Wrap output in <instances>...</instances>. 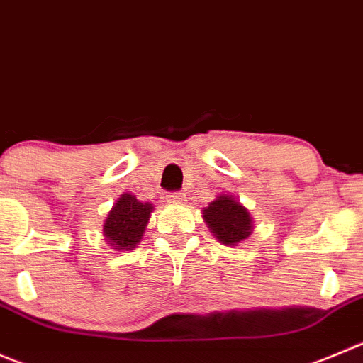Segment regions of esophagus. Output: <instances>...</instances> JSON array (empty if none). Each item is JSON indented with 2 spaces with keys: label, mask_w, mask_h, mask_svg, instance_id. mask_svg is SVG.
<instances>
[{
  "label": "esophagus",
  "mask_w": 363,
  "mask_h": 363,
  "mask_svg": "<svg viewBox=\"0 0 363 363\" xmlns=\"http://www.w3.org/2000/svg\"><path fill=\"white\" fill-rule=\"evenodd\" d=\"M167 200L170 203H174V206H179V203L184 202V195H182V193H170V195L167 196Z\"/></svg>",
  "instance_id": "1"
}]
</instances>
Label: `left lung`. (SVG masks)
I'll return each instance as SVG.
<instances>
[{"mask_svg":"<svg viewBox=\"0 0 363 363\" xmlns=\"http://www.w3.org/2000/svg\"><path fill=\"white\" fill-rule=\"evenodd\" d=\"M202 218L214 238L225 246H238L253 232L252 214L235 196L221 193L207 207Z\"/></svg>","mask_w":363,"mask_h":363,"instance_id":"obj_1","label":"left lung"}]
</instances>
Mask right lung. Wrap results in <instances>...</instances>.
<instances>
[{"mask_svg":"<svg viewBox=\"0 0 363 363\" xmlns=\"http://www.w3.org/2000/svg\"><path fill=\"white\" fill-rule=\"evenodd\" d=\"M152 211V203L140 202L133 193H122L103 225V234L108 246L117 252L135 250L136 245L142 241Z\"/></svg>","mask_w":363,"mask_h":363,"instance_id":"obj_1","label":"right lung"}]
</instances>
